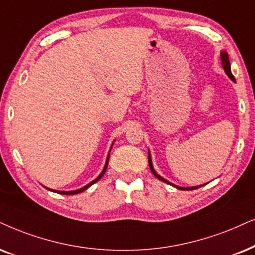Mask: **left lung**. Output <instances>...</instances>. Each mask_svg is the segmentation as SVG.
<instances>
[{
	"label": "left lung",
	"mask_w": 255,
	"mask_h": 255,
	"mask_svg": "<svg viewBox=\"0 0 255 255\" xmlns=\"http://www.w3.org/2000/svg\"><path fill=\"white\" fill-rule=\"evenodd\" d=\"M220 59H221V63H222V68H224L225 73L227 74V76L230 77V79L232 80V81H234V82H235V79H234L233 74H232V72H231V63H230V59H228V54H227V51H221V53H220ZM148 163H149V168H150V170H151V173H153L154 175H155L157 179L161 180V181H163V182L168 183V185H170V186L175 187V188L181 189V191H192V189H195V188H199V187L205 186V185H201V186H193V187H180V186L174 185V183H172V182H169L168 180L163 179L162 176L159 175V174H157V173L155 172V169H154V167H153V162H151V156H150V151H149V150H148Z\"/></svg>",
	"instance_id": "left-lung-1"
}]
</instances>
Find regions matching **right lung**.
<instances>
[{
    "instance_id": "1",
    "label": "right lung",
    "mask_w": 255,
    "mask_h": 255,
    "mask_svg": "<svg viewBox=\"0 0 255 255\" xmlns=\"http://www.w3.org/2000/svg\"><path fill=\"white\" fill-rule=\"evenodd\" d=\"M113 144H114V143H112V147H113ZM112 147H111V149H112ZM111 149H109V151H111ZM109 155H111V154L108 153V155H107V160H106V163H105V167H104V169H102V172L100 173V175L98 176V178L93 180L92 182H89L88 185H86L85 187H82V188H80V189H76V191H69V192H66V191H55V189H50V188H48V187H46V188H47V189H49V191H51V192H56V193H60V194H63V195H73V194H77V193H81V192H83V191H86L87 188H89L90 186H92V185H94L95 182H98L99 180L101 179L102 176H104V174L106 173V169H107V166H108Z\"/></svg>"
}]
</instances>
